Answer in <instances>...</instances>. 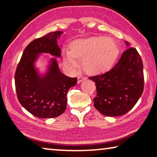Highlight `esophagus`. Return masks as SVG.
Here are the masks:
<instances>
[{
    "mask_svg": "<svg viewBox=\"0 0 157 157\" xmlns=\"http://www.w3.org/2000/svg\"><path fill=\"white\" fill-rule=\"evenodd\" d=\"M86 78H85V77H84V76H79L78 78V84L81 83L82 82L85 81V80H86Z\"/></svg>",
    "mask_w": 157,
    "mask_h": 157,
    "instance_id": "obj_1",
    "label": "esophagus"
}]
</instances>
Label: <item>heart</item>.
Segmentation results:
<instances>
[{
  "instance_id": "obj_1",
  "label": "heart",
  "mask_w": 157,
  "mask_h": 157,
  "mask_svg": "<svg viewBox=\"0 0 157 157\" xmlns=\"http://www.w3.org/2000/svg\"><path fill=\"white\" fill-rule=\"evenodd\" d=\"M119 53L120 48L113 39L95 36L71 42L69 52L63 54V59L65 65L73 68L78 66L77 60H83L86 73L97 75L113 67Z\"/></svg>"
}]
</instances>
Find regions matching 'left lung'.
<instances>
[{
	"instance_id": "8db88e82",
	"label": "left lung",
	"mask_w": 157,
	"mask_h": 157,
	"mask_svg": "<svg viewBox=\"0 0 157 157\" xmlns=\"http://www.w3.org/2000/svg\"><path fill=\"white\" fill-rule=\"evenodd\" d=\"M111 71L90 78L97 86L94 105L103 115L115 117L128 113L136 104L144 89L143 63L137 51L130 48Z\"/></svg>"
}]
</instances>
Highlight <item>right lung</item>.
I'll return each mask as SVG.
<instances>
[{
  "label": "right lung",
  "mask_w": 157,
  "mask_h": 157,
  "mask_svg": "<svg viewBox=\"0 0 157 157\" xmlns=\"http://www.w3.org/2000/svg\"><path fill=\"white\" fill-rule=\"evenodd\" d=\"M63 32H50L32 41L24 50L15 75L18 100L32 115L40 118L58 117L66 109L67 93L76 85L77 78L60 72L56 58L61 56L58 40ZM49 54L55 56L49 58ZM46 59L45 71L36 67L40 58Z\"/></svg>",
  "instance_id": "1"
}]
</instances>
